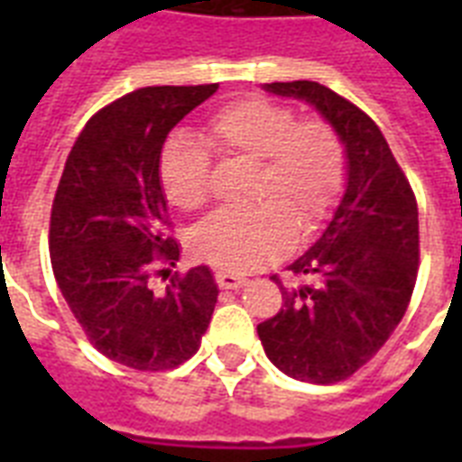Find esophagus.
Instances as JSON below:
<instances>
[{
    "instance_id": "34e87169",
    "label": "esophagus",
    "mask_w": 462,
    "mask_h": 462,
    "mask_svg": "<svg viewBox=\"0 0 462 462\" xmlns=\"http://www.w3.org/2000/svg\"><path fill=\"white\" fill-rule=\"evenodd\" d=\"M216 282L223 290H237L245 285L246 278H242V275H235V273H227V271H216Z\"/></svg>"
}]
</instances>
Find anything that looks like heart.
Masks as SVG:
<instances>
[{
  "mask_svg": "<svg viewBox=\"0 0 462 462\" xmlns=\"http://www.w3.org/2000/svg\"><path fill=\"white\" fill-rule=\"evenodd\" d=\"M201 143L220 160L259 165L249 210H223L199 225L191 252L220 271H256L288 252L292 232L309 237L336 208L345 153L326 122H297L292 107L268 97L232 100L203 125ZM210 160L201 146L174 136L160 153V181L172 206L199 210L208 201Z\"/></svg>",
  "mask_w": 462,
  "mask_h": 462,
  "instance_id": "1",
  "label": "heart"
}]
</instances>
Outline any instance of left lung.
<instances>
[{
	"instance_id": "left-lung-1",
	"label": "left lung",
	"mask_w": 462,
	"mask_h": 462,
	"mask_svg": "<svg viewBox=\"0 0 462 462\" xmlns=\"http://www.w3.org/2000/svg\"><path fill=\"white\" fill-rule=\"evenodd\" d=\"M321 115L345 153V189L321 237L288 266L307 285L282 288L281 311L259 323L261 345L282 374L336 383L357 372L401 323L420 263L410 181L372 117L316 81L263 83Z\"/></svg>"
}]
</instances>
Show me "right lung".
<instances>
[{
	"instance_id": "1",
	"label": "right lung",
	"mask_w": 462,
	"mask_h": 462,
	"mask_svg": "<svg viewBox=\"0 0 462 462\" xmlns=\"http://www.w3.org/2000/svg\"><path fill=\"white\" fill-rule=\"evenodd\" d=\"M208 86H151L119 97L79 134L54 194L50 259L71 314L105 357L139 372L174 369L201 345L217 302L208 266L151 288L155 259L180 261L165 235L160 153L208 100Z\"/></svg>"
}]
</instances>
